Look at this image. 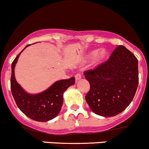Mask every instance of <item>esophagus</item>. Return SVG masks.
I'll return each instance as SVG.
<instances>
[{"mask_svg":"<svg viewBox=\"0 0 149 149\" xmlns=\"http://www.w3.org/2000/svg\"><path fill=\"white\" fill-rule=\"evenodd\" d=\"M75 78H76V81H79V80L81 79V73H76V76H75Z\"/></svg>","mask_w":149,"mask_h":149,"instance_id":"obj_1","label":"esophagus"}]
</instances>
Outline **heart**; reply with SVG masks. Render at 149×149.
I'll list each match as a JSON object with an SVG mask.
<instances>
[{
	"label": "heart",
	"mask_w": 149,
	"mask_h": 149,
	"mask_svg": "<svg viewBox=\"0 0 149 149\" xmlns=\"http://www.w3.org/2000/svg\"><path fill=\"white\" fill-rule=\"evenodd\" d=\"M94 56L93 62L95 65H99L102 63L106 57L107 56V51L105 49H101L99 51H93L88 55L89 58H92Z\"/></svg>",
	"instance_id": "heart-1"
}]
</instances>
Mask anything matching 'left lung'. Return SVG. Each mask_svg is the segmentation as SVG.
Here are the masks:
<instances>
[{
    "instance_id": "1",
    "label": "left lung",
    "mask_w": 149,
    "mask_h": 149,
    "mask_svg": "<svg viewBox=\"0 0 149 149\" xmlns=\"http://www.w3.org/2000/svg\"><path fill=\"white\" fill-rule=\"evenodd\" d=\"M84 74L90 84L86 101L92 111L101 116H115L129 106L135 95L138 59L126 47L118 46L108 61Z\"/></svg>"
}]
</instances>
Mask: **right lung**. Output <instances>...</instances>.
<instances>
[{"instance_id":"obj_1","label":"right lung","mask_w":149,"mask_h":149,"mask_svg":"<svg viewBox=\"0 0 149 149\" xmlns=\"http://www.w3.org/2000/svg\"><path fill=\"white\" fill-rule=\"evenodd\" d=\"M29 46L30 45L26 46V48ZM22 51L12 63L10 78L12 95L20 110L29 118L36 121H48L54 118L59 113L63 101V95L64 91L75 84V78L56 81L42 93L38 94L28 93L17 83L14 73L15 64Z\"/></svg>"}]
</instances>
